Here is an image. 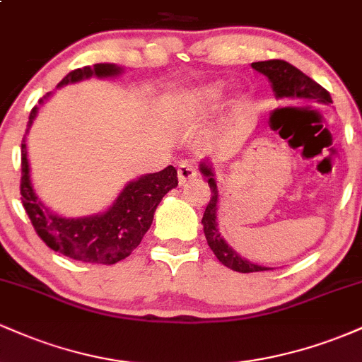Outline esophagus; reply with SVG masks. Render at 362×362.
Here are the masks:
<instances>
[{"label":"esophagus","mask_w":362,"mask_h":362,"mask_svg":"<svg viewBox=\"0 0 362 362\" xmlns=\"http://www.w3.org/2000/svg\"><path fill=\"white\" fill-rule=\"evenodd\" d=\"M195 177H197V168H195L192 161H182L178 165V182L180 184H185V182L192 180Z\"/></svg>","instance_id":"obj_1"}]
</instances>
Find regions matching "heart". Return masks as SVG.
Listing matches in <instances>:
<instances>
[{"label": "heart", "instance_id": "b5f03b06", "mask_svg": "<svg viewBox=\"0 0 362 362\" xmlns=\"http://www.w3.org/2000/svg\"><path fill=\"white\" fill-rule=\"evenodd\" d=\"M221 85H207L204 88H199L195 93L190 95V97L182 98V100L178 102V110L195 112L206 109V107L218 102V98L221 97Z\"/></svg>", "mask_w": 362, "mask_h": 362}]
</instances>
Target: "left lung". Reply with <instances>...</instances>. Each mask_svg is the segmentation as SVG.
<instances>
[{
    "instance_id": "obj_1",
    "label": "left lung",
    "mask_w": 362,
    "mask_h": 362,
    "mask_svg": "<svg viewBox=\"0 0 362 362\" xmlns=\"http://www.w3.org/2000/svg\"><path fill=\"white\" fill-rule=\"evenodd\" d=\"M252 68L269 78V81L272 83V90L276 91V95L279 98H306V100L332 103L330 93H328L322 85H318L317 81L311 80L310 76H306L305 73L300 71L298 68H294L289 62L282 59L259 61L252 62ZM201 172L204 173L211 189V201L206 207L204 216H202V224H204V235L207 245H209L211 250L214 252L216 259L221 262L223 265H226L228 269L236 272L247 274L269 271L267 267H262V265L252 264V262L242 259V257L231 250L226 245V242L221 238V235H219L218 231V221H216V211H218V185H216L214 180L213 167L204 161V163H201Z\"/></svg>"
}]
</instances>
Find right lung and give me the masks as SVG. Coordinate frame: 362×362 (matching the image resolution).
I'll return each mask as SVG.
<instances>
[{"label": "right lung", "mask_w": 362, "mask_h": 362, "mask_svg": "<svg viewBox=\"0 0 362 362\" xmlns=\"http://www.w3.org/2000/svg\"><path fill=\"white\" fill-rule=\"evenodd\" d=\"M119 73L120 68L115 64H95L93 68L86 66V68L74 69L66 74L57 86L90 76L105 78L115 76ZM49 95L51 93L45 95L44 98H47ZM44 98H40L39 103H42ZM35 115L37 107L30 112L27 132ZM177 185V170L170 165L161 172L149 173L138 180L129 182L107 213L80 219L61 218L45 209L42 202L37 199L30 182V173H28L27 144H25L23 136L22 182H20L23 207L39 238L54 252H59L61 255L69 257V259L103 265L117 264L126 259L146 235L163 195L168 190L175 189Z\"/></svg>", "instance_id": "right-lung-1"}]
</instances>
